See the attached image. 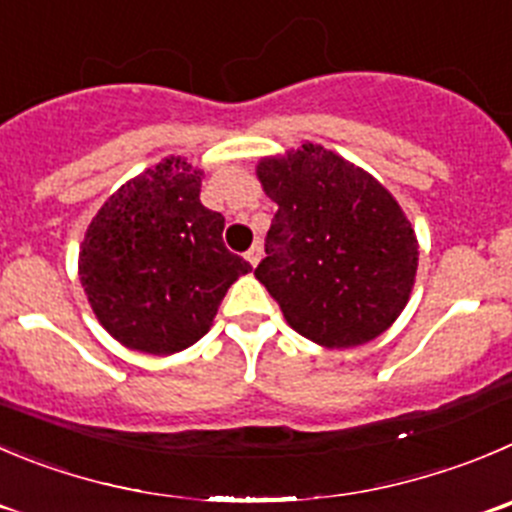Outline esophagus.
Returning a JSON list of instances; mask_svg holds the SVG:
<instances>
[{
	"instance_id": "34e87169",
	"label": "esophagus",
	"mask_w": 512,
	"mask_h": 512,
	"mask_svg": "<svg viewBox=\"0 0 512 512\" xmlns=\"http://www.w3.org/2000/svg\"><path fill=\"white\" fill-rule=\"evenodd\" d=\"M261 256H264V248H261L259 243H256V246H251V248H248V251H246V261L253 266V269L259 266Z\"/></svg>"
}]
</instances>
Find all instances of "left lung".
Returning a JSON list of instances; mask_svg holds the SVG:
<instances>
[{
	"label": "left lung",
	"mask_w": 512,
	"mask_h": 512,
	"mask_svg": "<svg viewBox=\"0 0 512 512\" xmlns=\"http://www.w3.org/2000/svg\"><path fill=\"white\" fill-rule=\"evenodd\" d=\"M279 206L253 271L286 324L326 349L384 334L415 286L420 243L397 198L334 150L301 143L256 165Z\"/></svg>",
	"instance_id": "obj_1"
}]
</instances>
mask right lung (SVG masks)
<instances>
[{
    "mask_svg": "<svg viewBox=\"0 0 512 512\" xmlns=\"http://www.w3.org/2000/svg\"><path fill=\"white\" fill-rule=\"evenodd\" d=\"M203 170L168 155L130 178L87 226L77 274L105 332L135 352L196 344L251 266L223 246V216L201 203Z\"/></svg>",
    "mask_w": 512,
    "mask_h": 512,
    "instance_id": "obj_1",
    "label": "right lung"
}]
</instances>
